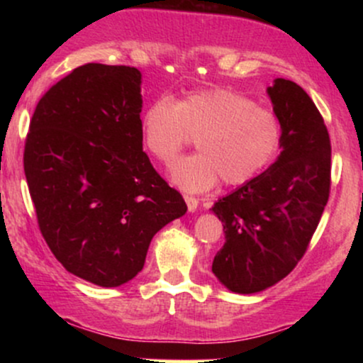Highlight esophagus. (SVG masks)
Listing matches in <instances>:
<instances>
[{
  "label": "esophagus",
  "instance_id": "obj_1",
  "mask_svg": "<svg viewBox=\"0 0 363 363\" xmlns=\"http://www.w3.org/2000/svg\"><path fill=\"white\" fill-rule=\"evenodd\" d=\"M184 199H186L187 210H189L191 213H194V211L198 210V206H199V201H198V199L193 198V196H184Z\"/></svg>",
  "mask_w": 363,
  "mask_h": 363
}]
</instances>
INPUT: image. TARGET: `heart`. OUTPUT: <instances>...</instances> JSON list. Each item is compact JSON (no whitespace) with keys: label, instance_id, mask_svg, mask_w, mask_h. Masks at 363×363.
<instances>
[{"label":"heart","instance_id":"heart-1","mask_svg":"<svg viewBox=\"0 0 363 363\" xmlns=\"http://www.w3.org/2000/svg\"><path fill=\"white\" fill-rule=\"evenodd\" d=\"M140 131L148 152L165 165L198 136L199 152L170 169V181L187 193L211 189L220 177L225 184H245L272 164L281 143L277 114L227 89L194 91L176 104L158 99L141 114Z\"/></svg>","mask_w":363,"mask_h":363}]
</instances>
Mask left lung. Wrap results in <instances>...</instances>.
<instances>
[{
  "label": "left lung",
  "instance_id": "obj_1",
  "mask_svg": "<svg viewBox=\"0 0 363 363\" xmlns=\"http://www.w3.org/2000/svg\"><path fill=\"white\" fill-rule=\"evenodd\" d=\"M266 91L281 124L280 155L211 208L225 232L211 272L225 289L244 295L269 289L297 266L331 186V143L315 104L285 78Z\"/></svg>",
  "mask_w": 363,
  "mask_h": 363
}]
</instances>
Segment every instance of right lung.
<instances>
[{
    "label": "right lung",
    "instance_id": "right-lung-1",
    "mask_svg": "<svg viewBox=\"0 0 363 363\" xmlns=\"http://www.w3.org/2000/svg\"><path fill=\"white\" fill-rule=\"evenodd\" d=\"M141 73L89 62L37 104L23 169L45 242L66 272L119 286L143 269L160 228L187 211L150 164Z\"/></svg>",
    "mask_w": 363,
    "mask_h": 363
}]
</instances>
